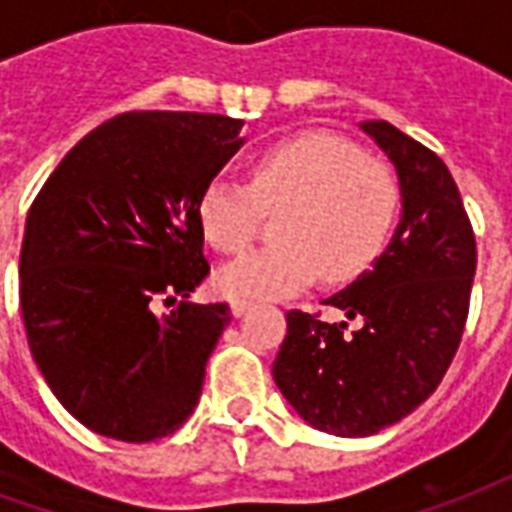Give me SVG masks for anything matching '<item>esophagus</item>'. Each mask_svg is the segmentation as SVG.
<instances>
[{"label":"esophagus","instance_id":"34e87169","mask_svg":"<svg viewBox=\"0 0 512 512\" xmlns=\"http://www.w3.org/2000/svg\"><path fill=\"white\" fill-rule=\"evenodd\" d=\"M252 307H255L252 301H241V299L230 301V312H233L235 318H241V315H246V312L252 310Z\"/></svg>","mask_w":512,"mask_h":512}]
</instances>
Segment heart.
Segmentation results:
<instances>
[{
  "instance_id": "obj_1",
  "label": "heart",
  "mask_w": 512,
  "mask_h": 512,
  "mask_svg": "<svg viewBox=\"0 0 512 512\" xmlns=\"http://www.w3.org/2000/svg\"><path fill=\"white\" fill-rule=\"evenodd\" d=\"M397 172L334 134H301L257 153L249 186L211 180L200 197L202 235L224 255L252 244L263 211L279 213V244L219 268L216 288L241 301L285 299L323 271L329 282L362 274L389 241L400 211Z\"/></svg>"
}]
</instances>
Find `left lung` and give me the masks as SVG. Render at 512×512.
Wrapping results in <instances>:
<instances>
[{
	"mask_svg": "<svg viewBox=\"0 0 512 512\" xmlns=\"http://www.w3.org/2000/svg\"><path fill=\"white\" fill-rule=\"evenodd\" d=\"M395 164L403 211L370 271L323 304L360 323H326L288 312L274 381L312 428L373 436L425 403L461 345L477 268V246L461 191L433 150L386 120H367Z\"/></svg>",
	"mask_w": 512,
	"mask_h": 512,
	"instance_id": "8db88e82",
	"label": "left lung"
}]
</instances>
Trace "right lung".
Instances as JSON below:
<instances>
[{"mask_svg":"<svg viewBox=\"0 0 512 512\" xmlns=\"http://www.w3.org/2000/svg\"><path fill=\"white\" fill-rule=\"evenodd\" d=\"M241 126L200 112L117 115L71 147L32 202L21 318L35 365L84 428L142 444L197 406L230 323L227 304L186 301L211 271L197 208L244 145ZM158 300L179 307L158 316Z\"/></svg>","mask_w":512,"mask_h":512,"instance_id":"obj_1","label":"right lung"}]
</instances>
